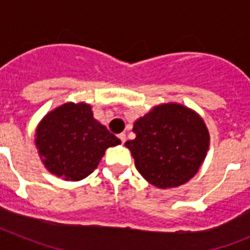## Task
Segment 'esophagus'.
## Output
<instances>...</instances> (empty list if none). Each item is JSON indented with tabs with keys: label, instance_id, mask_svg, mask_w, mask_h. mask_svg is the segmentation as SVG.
<instances>
[{
	"label": "esophagus",
	"instance_id": "esophagus-1",
	"mask_svg": "<svg viewBox=\"0 0 250 250\" xmlns=\"http://www.w3.org/2000/svg\"><path fill=\"white\" fill-rule=\"evenodd\" d=\"M119 139H120L121 144H124V143L126 141V135H125V134H119Z\"/></svg>",
	"mask_w": 250,
	"mask_h": 250
}]
</instances>
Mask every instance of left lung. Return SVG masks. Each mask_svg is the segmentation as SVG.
<instances>
[{
	"instance_id": "8db88e82",
	"label": "left lung",
	"mask_w": 250,
	"mask_h": 250,
	"mask_svg": "<svg viewBox=\"0 0 250 250\" xmlns=\"http://www.w3.org/2000/svg\"><path fill=\"white\" fill-rule=\"evenodd\" d=\"M136 138L125 143L141 176L160 189L189 182L203 164L210 135L198 112L182 104L154 106L134 123Z\"/></svg>"
}]
</instances>
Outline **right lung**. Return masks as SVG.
<instances>
[{
  "instance_id": "right-lung-1",
  "label": "right lung",
  "mask_w": 250,
  "mask_h": 250,
  "mask_svg": "<svg viewBox=\"0 0 250 250\" xmlns=\"http://www.w3.org/2000/svg\"><path fill=\"white\" fill-rule=\"evenodd\" d=\"M35 144L51 174L79 182L98 167L107 147L121 141L94 118L91 105L66 103L40 121Z\"/></svg>"
}]
</instances>
